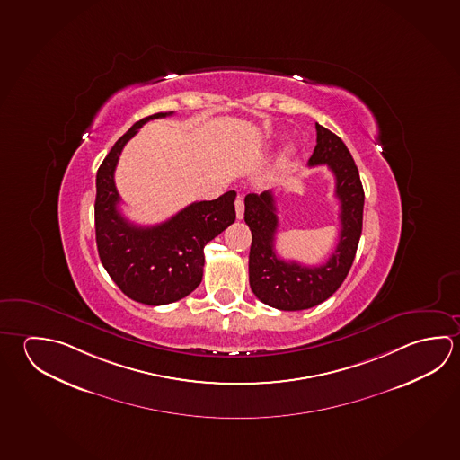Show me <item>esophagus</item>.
Segmentation results:
<instances>
[{"instance_id": "obj_1", "label": "esophagus", "mask_w": 460, "mask_h": 460, "mask_svg": "<svg viewBox=\"0 0 460 460\" xmlns=\"http://www.w3.org/2000/svg\"><path fill=\"white\" fill-rule=\"evenodd\" d=\"M235 217L237 219L243 218V199L241 195L235 199Z\"/></svg>"}]
</instances>
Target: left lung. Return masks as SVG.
<instances>
[{"mask_svg":"<svg viewBox=\"0 0 460 460\" xmlns=\"http://www.w3.org/2000/svg\"><path fill=\"white\" fill-rule=\"evenodd\" d=\"M314 128L316 146L308 166L326 164L330 168L336 178L334 194L341 203L338 247L330 260L320 266H306L278 257L274 241L279 221L273 192L245 197L243 219L252 231L250 288L266 305L288 312L318 305L339 289L354 263L362 234L365 194L354 158L336 134L320 124Z\"/></svg>","mask_w":460,"mask_h":460,"instance_id":"8db88e82","label":"left lung"}]
</instances>
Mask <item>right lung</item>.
<instances>
[{
    "label": "right lung",
    "instance_id": "right-lung-1",
    "mask_svg": "<svg viewBox=\"0 0 460 460\" xmlns=\"http://www.w3.org/2000/svg\"><path fill=\"white\" fill-rule=\"evenodd\" d=\"M170 114L172 111L152 114L136 122L114 144L97 172L98 255L118 288L146 305H166L189 296L202 282L205 245L235 219L234 190L215 200L190 203L155 226H137L118 210L121 199L114 170L122 148L146 122Z\"/></svg>",
    "mask_w": 460,
    "mask_h": 460
}]
</instances>
